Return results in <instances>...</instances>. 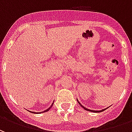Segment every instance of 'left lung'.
<instances>
[{
	"mask_svg": "<svg viewBox=\"0 0 132 132\" xmlns=\"http://www.w3.org/2000/svg\"><path fill=\"white\" fill-rule=\"evenodd\" d=\"M77 101H78V100H77ZM78 103H79V104H80V106H81V107H82V108H84V110H87V111H90V112H102V111H104L105 110V109H104V110H100V111H96V110H89V109H87V108H85V107H83V105H81V104H80V102H78Z\"/></svg>",
	"mask_w": 132,
	"mask_h": 132,
	"instance_id": "8db88e82",
	"label": "left lung"
}]
</instances>
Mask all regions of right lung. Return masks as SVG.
Wrapping results in <instances>:
<instances>
[{
    "mask_svg": "<svg viewBox=\"0 0 132 132\" xmlns=\"http://www.w3.org/2000/svg\"><path fill=\"white\" fill-rule=\"evenodd\" d=\"M52 105H52V106H51V107H50V108H48V109H47V110H46L44 111V112H46V111L49 110V109H50V108H52ZM32 113H33V112H32ZM36 113H37V112H36ZM40 113H41V112H40Z\"/></svg>",
    "mask_w": 132,
    "mask_h": 132,
    "instance_id": "right-lung-1",
    "label": "right lung"
}]
</instances>
